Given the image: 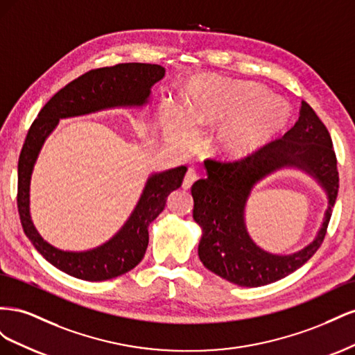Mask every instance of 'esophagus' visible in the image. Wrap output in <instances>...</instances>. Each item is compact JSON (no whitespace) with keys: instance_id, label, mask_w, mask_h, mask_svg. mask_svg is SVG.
Masks as SVG:
<instances>
[{"instance_id":"34e87169","label":"esophagus","mask_w":355,"mask_h":355,"mask_svg":"<svg viewBox=\"0 0 355 355\" xmlns=\"http://www.w3.org/2000/svg\"><path fill=\"white\" fill-rule=\"evenodd\" d=\"M197 179H198L197 171H196L194 168H189V170L187 171L185 179H184V184H182V187H184L185 189H188V188L192 187V184H194V182H196Z\"/></svg>"}]
</instances>
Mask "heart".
<instances>
[{"mask_svg":"<svg viewBox=\"0 0 355 355\" xmlns=\"http://www.w3.org/2000/svg\"><path fill=\"white\" fill-rule=\"evenodd\" d=\"M288 105L256 83L222 84L194 81L188 89L187 114L175 112L170 137L189 148L198 127H211L225 119L211 139V151L223 161H241L261 151L282 133L288 120Z\"/></svg>","mask_w":355,"mask_h":355,"instance_id":"1","label":"heart"}]
</instances>
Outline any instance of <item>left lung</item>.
<instances>
[{
    "label": "left lung",
    "mask_w": 355,
    "mask_h": 355,
    "mask_svg": "<svg viewBox=\"0 0 355 355\" xmlns=\"http://www.w3.org/2000/svg\"><path fill=\"white\" fill-rule=\"evenodd\" d=\"M207 178L191 188L192 216L201 228L202 265L230 283L259 287L274 283L308 262L324 240L339 188L336 155L326 125L302 101L295 125L261 151L235 163L207 159ZM295 168L313 177L328 196V209L316 239L288 255L263 251L250 237L245 206L254 187L278 169Z\"/></svg>",
    "instance_id": "obj_1"
}]
</instances>
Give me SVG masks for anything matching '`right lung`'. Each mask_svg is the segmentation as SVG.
<instances>
[{"mask_svg":"<svg viewBox=\"0 0 355 355\" xmlns=\"http://www.w3.org/2000/svg\"><path fill=\"white\" fill-rule=\"evenodd\" d=\"M166 69L153 63H120L89 71L60 89L42 106L26 135L17 164V207L26 237L40 254L58 270L85 282H103L125 274L145 256L149 223L164 210L167 197L180 188L187 167L155 171L128 219L114 237L90 250L71 252L51 245L41 237L31 218V179L38 155L63 118L81 116L114 108H142L151 99L154 84Z\"/></svg>","mask_w":355,"mask_h":355,"instance_id":"1","label":"right lung"}]
</instances>
